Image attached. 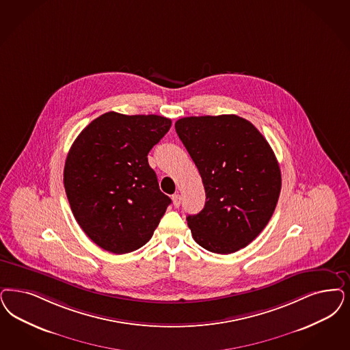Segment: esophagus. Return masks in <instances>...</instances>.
<instances>
[{"label": "esophagus", "instance_id": "34e87169", "mask_svg": "<svg viewBox=\"0 0 350 350\" xmlns=\"http://www.w3.org/2000/svg\"><path fill=\"white\" fill-rule=\"evenodd\" d=\"M172 200H173V205H174L176 208H178V206L181 205V196H180L178 193H174V195L172 196Z\"/></svg>", "mask_w": 350, "mask_h": 350}]
</instances>
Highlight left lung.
Wrapping results in <instances>:
<instances>
[{
  "mask_svg": "<svg viewBox=\"0 0 350 350\" xmlns=\"http://www.w3.org/2000/svg\"><path fill=\"white\" fill-rule=\"evenodd\" d=\"M174 126L206 196L204 208L186 218L193 241L213 254L247 247L265 229L280 193L271 147L252 122L237 115L190 116Z\"/></svg>",
  "mask_w": 350,
  "mask_h": 350,
  "instance_id": "left-lung-1",
  "label": "left lung"
}]
</instances>
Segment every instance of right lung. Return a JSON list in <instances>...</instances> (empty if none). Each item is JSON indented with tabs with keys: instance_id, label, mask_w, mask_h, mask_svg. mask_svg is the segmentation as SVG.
I'll return each mask as SVG.
<instances>
[{
	"instance_id": "add662e5",
	"label": "right lung",
	"mask_w": 350,
	"mask_h": 350,
	"mask_svg": "<svg viewBox=\"0 0 350 350\" xmlns=\"http://www.w3.org/2000/svg\"><path fill=\"white\" fill-rule=\"evenodd\" d=\"M170 125L164 116L111 111L75 139L64 189L77 224L100 248L129 254L151 239L172 200L160 191L147 155Z\"/></svg>"
}]
</instances>
